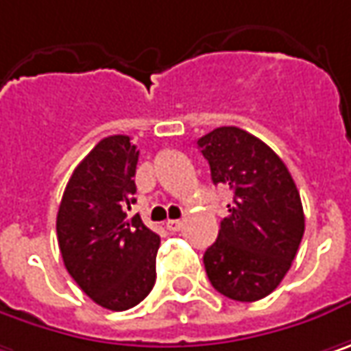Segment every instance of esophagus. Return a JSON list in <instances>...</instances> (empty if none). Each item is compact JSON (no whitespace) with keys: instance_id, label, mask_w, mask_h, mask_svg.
I'll return each mask as SVG.
<instances>
[{"instance_id":"1","label":"esophagus","mask_w":351,"mask_h":351,"mask_svg":"<svg viewBox=\"0 0 351 351\" xmlns=\"http://www.w3.org/2000/svg\"><path fill=\"white\" fill-rule=\"evenodd\" d=\"M180 228H182V220H167V230L176 232V230H180Z\"/></svg>"}]
</instances>
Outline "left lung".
<instances>
[{
	"label": "left lung",
	"instance_id": "left-lung-1",
	"mask_svg": "<svg viewBox=\"0 0 351 351\" xmlns=\"http://www.w3.org/2000/svg\"><path fill=\"white\" fill-rule=\"evenodd\" d=\"M196 145L213 182L234 193L217 242L204 252L208 280L230 300L266 298L290 270L304 237L294 178L266 143L238 127H218Z\"/></svg>",
	"mask_w": 351,
	"mask_h": 351
}]
</instances>
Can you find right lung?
I'll return each instance as SVG.
<instances>
[{
	"mask_svg": "<svg viewBox=\"0 0 351 351\" xmlns=\"http://www.w3.org/2000/svg\"><path fill=\"white\" fill-rule=\"evenodd\" d=\"M136 160L127 134L99 141L73 171L57 213L67 272L95 304L113 312L143 302L156 280L160 238L138 215L129 218Z\"/></svg>",
	"mask_w": 351,
	"mask_h": 351,
	"instance_id": "1",
	"label": "right lung"
}]
</instances>
